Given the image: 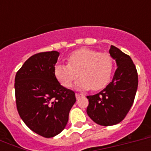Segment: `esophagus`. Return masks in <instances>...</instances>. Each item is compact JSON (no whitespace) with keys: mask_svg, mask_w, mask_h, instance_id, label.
Masks as SVG:
<instances>
[{"mask_svg":"<svg viewBox=\"0 0 151 151\" xmlns=\"http://www.w3.org/2000/svg\"><path fill=\"white\" fill-rule=\"evenodd\" d=\"M75 96H76V98H77V99H78L81 96H82L83 95L82 94H79V93H76Z\"/></svg>","mask_w":151,"mask_h":151,"instance_id":"obj_1","label":"esophagus"}]
</instances>
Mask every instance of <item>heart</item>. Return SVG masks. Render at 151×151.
<instances>
[{"instance_id": "obj_1", "label": "heart", "mask_w": 151, "mask_h": 151, "mask_svg": "<svg viewBox=\"0 0 151 151\" xmlns=\"http://www.w3.org/2000/svg\"><path fill=\"white\" fill-rule=\"evenodd\" d=\"M67 61L68 64H58L54 68L57 81L67 88L80 74L81 78L76 84L78 88L103 89L110 82L114 67V59L110 54L88 48L71 52Z\"/></svg>"}]
</instances>
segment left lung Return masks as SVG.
I'll return each instance as SVG.
<instances>
[{
  "mask_svg": "<svg viewBox=\"0 0 151 151\" xmlns=\"http://www.w3.org/2000/svg\"><path fill=\"white\" fill-rule=\"evenodd\" d=\"M109 52L117 66L112 81L100 92L87 96L88 115L103 126L118 124L126 117L138 88V73L130 56L114 45Z\"/></svg>",
  "mask_w": 151,
  "mask_h": 151,
  "instance_id": "1",
  "label": "left lung"
}]
</instances>
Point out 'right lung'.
Returning a JSON list of instances; mask_svg holds the SVG:
<instances>
[{"mask_svg": "<svg viewBox=\"0 0 151 151\" xmlns=\"http://www.w3.org/2000/svg\"><path fill=\"white\" fill-rule=\"evenodd\" d=\"M59 53L40 52L29 57L15 78L16 107L27 126L45 138H52L66 127L75 93L55 77Z\"/></svg>", "mask_w": 151, "mask_h": 151, "instance_id": "1", "label": "right lung"}]
</instances>
